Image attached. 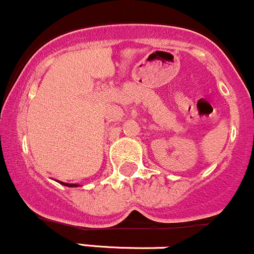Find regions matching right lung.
I'll list each match as a JSON object with an SVG mask.
<instances>
[{"label": "right lung", "instance_id": "obj_1", "mask_svg": "<svg viewBox=\"0 0 254 254\" xmlns=\"http://www.w3.org/2000/svg\"><path fill=\"white\" fill-rule=\"evenodd\" d=\"M58 183H61L62 185H65V187H69V188H76V187H78V184H69V183H64V182H59V181H57Z\"/></svg>", "mask_w": 254, "mask_h": 254}]
</instances>
